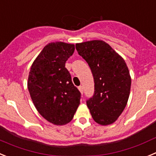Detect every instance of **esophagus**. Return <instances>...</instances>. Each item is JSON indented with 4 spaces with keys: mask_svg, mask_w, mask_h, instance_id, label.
Wrapping results in <instances>:
<instances>
[{
    "mask_svg": "<svg viewBox=\"0 0 156 156\" xmlns=\"http://www.w3.org/2000/svg\"><path fill=\"white\" fill-rule=\"evenodd\" d=\"M78 90L80 91V92H81V94L83 93V87H82V86H79V87H78Z\"/></svg>",
    "mask_w": 156,
    "mask_h": 156,
    "instance_id": "1",
    "label": "esophagus"
}]
</instances>
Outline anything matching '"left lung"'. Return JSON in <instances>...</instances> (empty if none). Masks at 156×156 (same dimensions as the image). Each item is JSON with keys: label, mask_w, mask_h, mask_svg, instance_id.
I'll return each instance as SVG.
<instances>
[{"label": "left lung", "mask_w": 156, "mask_h": 156, "mask_svg": "<svg viewBox=\"0 0 156 156\" xmlns=\"http://www.w3.org/2000/svg\"><path fill=\"white\" fill-rule=\"evenodd\" d=\"M78 54L90 67L95 92L87 106L95 122L106 126L114 123L128 101L131 78L123 57L102 40L75 45Z\"/></svg>", "instance_id": "obj_1"}]
</instances>
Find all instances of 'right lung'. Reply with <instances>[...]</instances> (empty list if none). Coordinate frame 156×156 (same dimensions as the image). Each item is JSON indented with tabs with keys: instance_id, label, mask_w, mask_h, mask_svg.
I'll return each instance as SVG.
<instances>
[{
	"instance_id": "right-lung-1",
	"label": "right lung",
	"mask_w": 156,
	"mask_h": 156,
	"mask_svg": "<svg viewBox=\"0 0 156 156\" xmlns=\"http://www.w3.org/2000/svg\"><path fill=\"white\" fill-rule=\"evenodd\" d=\"M75 45L63 42L45 46L31 66L28 89L35 107L54 125H65L74 117L81 93L73 85L65 63Z\"/></svg>"
}]
</instances>
